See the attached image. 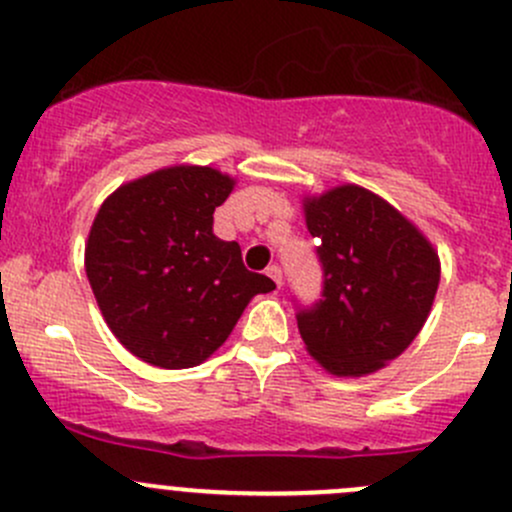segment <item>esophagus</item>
Masks as SVG:
<instances>
[{"mask_svg":"<svg viewBox=\"0 0 512 512\" xmlns=\"http://www.w3.org/2000/svg\"><path fill=\"white\" fill-rule=\"evenodd\" d=\"M267 274H270V277L274 279V284H277V287H282V270H279L277 265L267 267Z\"/></svg>","mask_w":512,"mask_h":512,"instance_id":"esophagus-1","label":"esophagus"}]
</instances>
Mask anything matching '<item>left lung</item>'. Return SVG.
I'll return each instance as SVG.
<instances>
[{
  "label": "left lung",
  "instance_id": "1",
  "mask_svg": "<svg viewBox=\"0 0 512 512\" xmlns=\"http://www.w3.org/2000/svg\"><path fill=\"white\" fill-rule=\"evenodd\" d=\"M319 240L324 299L297 314L311 358L336 378H363L405 353L439 287V255L422 230L363 186L304 196Z\"/></svg>",
  "mask_w": 512,
  "mask_h": 512
}]
</instances>
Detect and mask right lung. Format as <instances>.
Wrapping results in <instances>:
<instances>
[{
    "mask_svg": "<svg viewBox=\"0 0 512 512\" xmlns=\"http://www.w3.org/2000/svg\"><path fill=\"white\" fill-rule=\"evenodd\" d=\"M235 179L179 164L127 181L102 201L85 274L117 341L157 368H193L218 351L274 282L242 265L238 242L213 235Z\"/></svg>",
    "mask_w": 512,
    "mask_h": 512,
    "instance_id": "1",
    "label": "right lung"
}]
</instances>
